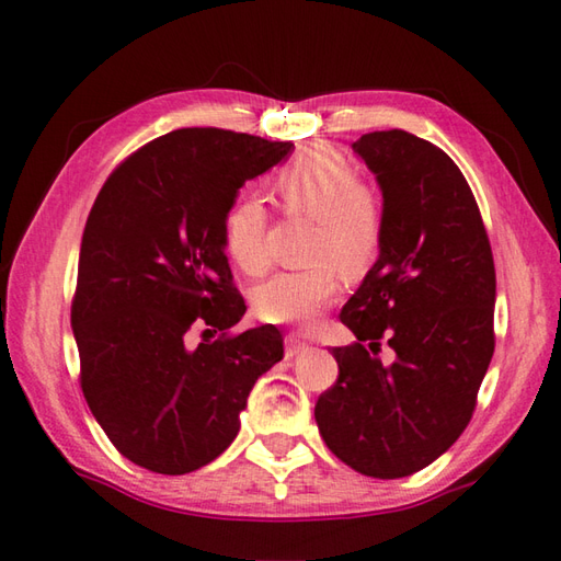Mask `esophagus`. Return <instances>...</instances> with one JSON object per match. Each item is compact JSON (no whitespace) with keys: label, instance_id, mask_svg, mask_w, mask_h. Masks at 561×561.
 Wrapping results in <instances>:
<instances>
[{"label":"esophagus","instance_id":"esophagus-1","mask_svg":"<svg viewBox=\"0 0 561 561\" xmlns=\"http://www.w3.org/2000/svg\"><path fill=\"white\" fill-rule=\"evenodd\" d=\"M284 344H287V359H294L296 354L306 350V342L301 337H296V335H289L287 340H284Z\"/></svg>","mask_w":561,"mask_h":561}]
</instances>
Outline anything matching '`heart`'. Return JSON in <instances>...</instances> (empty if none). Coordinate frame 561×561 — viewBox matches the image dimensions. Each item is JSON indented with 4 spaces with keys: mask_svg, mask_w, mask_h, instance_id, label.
Wrapping results in <instances>:
<instances>
[{
    "mask_svg": "<svg viewBox=\"0 0 561 561\" xmlns=\"http://www.w3.org/2000/svg\"><path fill=\"white\" fill-rule=\"evenodd\" d=\"M274 193L291 214L316 219L308 260L316 265L279 272L257 287V318L279 325H311L337 299L342 277L359 279L374 267L383 241V211L352 161L328 147L299 153L274 178ZM267 217L257 199L241 197L226 209L221 236L226 255L245 274H260L265 255Z\"/></svg>",
    "mask_w": 561,
    "mask_h": 561,
    "instance_id": "1",
    "label": "heart"
}]
</instances>
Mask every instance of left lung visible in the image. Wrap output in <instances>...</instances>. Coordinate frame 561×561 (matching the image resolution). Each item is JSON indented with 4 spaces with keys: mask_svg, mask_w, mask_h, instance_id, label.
<instances>
[{
    "mask_svg": "<svg viewBox=\"0 0 561 561\" xmlns=\"http://www.w3.org/2000/svg\"><path fill=\"white\" fill-rule=\"evenodd\" d=\"M383 195V241L340 320L337 383L316 402L320 436L378 480L432 465L468 426L494 354V257L478 202L446 151L404 129L352 145ZM397 352L377 359L379 342Z\"/></svg>",
    "mask_w": 561,
    "mask_h": 561,
    "instance_id": "left-lung-1",
    "label": "left lung"
}]
</instances>
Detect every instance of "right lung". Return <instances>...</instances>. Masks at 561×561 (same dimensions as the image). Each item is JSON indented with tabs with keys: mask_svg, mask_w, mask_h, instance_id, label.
<instances>
[{
	"mask_svg": "<svg viewBox=\"0 0 561 561\" xmlns=\"http://www.w3.org/2000/svg\"><path fill=\"white\" fill-rule=\"evenodd\" d=\"M291 149L219 127L173 129L117 165L93 202L71 304L81 390L139 468L185 474L219 458L255 380L282 362L274 325L226 335L245 304L221 224L245 181ZM195 329L222 337L193 348Z\"/></svg>",
	"mask_w": 561,
	"mask_h": 561,
	"instance_id": "obj_1",
	"label": "right lung"
}]
</instances>
